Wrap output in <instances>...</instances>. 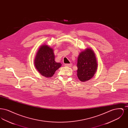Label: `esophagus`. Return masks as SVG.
<instances>
[{
	"label": "esophagus",
	"mask_w": 128,
	"mask_h": 128,
	"mask_svg": "<svg viewBox=\"0 0 128 128\" xmlns=\"http://www.w3.org/2000/svg\"><path fill=\"white\" fill-rule=\"evenodd\" d=\"M64 65L65 66H67V67H70L72 66V63H70V64H65Z\"/></svg>",
	"instance_id": "obj_1"
}]
</instances>
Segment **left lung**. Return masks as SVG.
Wrapping results in <instances>:
<instances>
[{
	"instance_id": "obj_1",
	"label": "left lung",
	"mask_w": 128,
	"mask_h": 128,
	"mask_svg": "<svg viewBox=\"0 0 128 128\" xmlns=\"http://www.w3.org/2000/svg\"><path fill=\"white\" fill-rule=\"evenodd\" d=\"M96 56L91 49H86L80 54L77 66V76L79 79L84 82L91 79L97 70Z\"/></svg>"
}]
</instances>
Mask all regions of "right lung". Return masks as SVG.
Returning <instances> with one entry per match:
<instances>
[{
  "mask_svg": "<svg viewBox=\"0 0 128 128\" xmlns=\"http://www.w3.org/2000/svg\"><path fill=\"white\" fill-rule=\"evenodd\" d=\"M35 67L43 76L50 78L61 66L55 61L53 49L47 45H43L38 51L34 60Z\"/></svg>",
  "mask_w": 128,
  "mask_h": 128,
  "instance_id": "1",
  "label": "right lung"
}]
</instances>
